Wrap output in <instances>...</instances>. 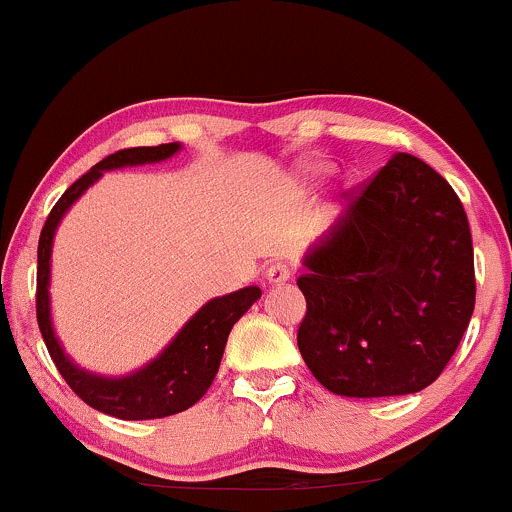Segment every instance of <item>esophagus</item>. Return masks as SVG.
<instances>
[{
    "mask_svg": "<svg viewBox=\"0 0 512 512\" xmlns=\"http://www.w3.org/2000/svg\"><path fill=\"white\" fill-rule=\"evenodd\" d=\"M291 276H293L291 267L286 262H281V260H276V262H272L267 267V281H269V284H274V286L286 284V281H289Z\"/></svg>",
    "mask_w": 512,
    "mask_h": 512,
    "instance_id": "34e87169",
    "label": "esophagus"
}]
</instances>
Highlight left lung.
I'll return each instance as SVG.
<instances>
[{
	"mask_svg": "<svg viewBox=\"0 0 512 512\" xmlns=\"http://www.w3.org/2000/svg\"><path fill=\"white\" fill-rule=\"evenodd\" d=\"M298 349L334 395L395 397L443 373L474 313L477 281L460 197L397 154L305 255Z\"/></svg>",
	"mask_w": 512,
	"mask_h": 512,
	"instance_id": "obj_1",
	"label": "left lung"
}]
</instances>
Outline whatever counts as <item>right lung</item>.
I'll list each match as a JSON object with an SVG mask.
<instances>
[{
  "instance_id": "add662e5",
  "label": "right lung",
  "mask_w": 512,
  "mask_h": 512,
  "mask_svg": "<svg viewBox=\"0 0 512 512\" xmlns=\"http://www.w3.org/2000/svg\"><path fill=\"white\" fill-rule=\"evenodd\" d=\"M175 151H180L178 142L161 146H134V149H122L105 156L101 163H96L86 175H81L57 199L38 240L35 315H38V327L45 339V346L50 351V358L55 361L62 378L67 380V385L84 399L88 407L125 421L163 419V416L178 414V411L190 409L192 404L199 402L204 397V392L211 387V383H214L216 373H219L223 349H226L228 334H231L233 325L262 296L260 286H245V289L214 298V301L202 305L187 320V325L178 332V337L163 349L161 356L146 363L137 373L125 375V378H103V375L88 373V370L74 366L69 361V356L64 354L55 332H52L48 293L52 236H55V228L60 226L62 216L67 214V209L72 207L76 199L101 178L103 170L166 161Z\"/></svg>"
}]
</instances>
